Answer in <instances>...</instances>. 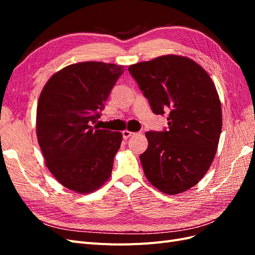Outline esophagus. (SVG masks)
Returning <instances> with one entry per match:
<instances>
[{"mask_svg": "<svg viewBox=\"0 0 255 255\" xmlns=\"http://www.w3.org/2000/svg\"><path fill=\"white\" fill-rule=\"evenodd\" d=\"M134 134H135L134 132H129V130H128V129L123 130V132H122V136H123V138H125V139H128V137H130V136L134 135Z\"/></svg>", "mask_w": 255, "mask_h": 255, "instance_id": "34e87169", "label": "esophagus"}]
</instances>
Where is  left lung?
I'll list each match as a JSON object with an SVG mask.
<instances>
[{
  "label": "left lung",
  "instance_id": "obj_1",
  "mask_svg": "<svg viewBox=\"0 0 255 255\" xmlns=\"http://www.w3.org/2000/svg\"><path fill=\"white\" fill-rule=\"evenodd\" d=\"M156 115L168 128L150 130L140 154L149 182L168 195L195 186L212 165L222 128L220 100L204 69L190 58L165 55L128 67Z\"/></svg>",
  "mask_w": 255,
  "mask_h": 255
}]
</instances>
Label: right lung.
I'll use <instances>...</instances> for the list:
<instances>
[{"instance_id":"add662e5","label":"right lung","mask_w":255,"mask_h":255,"mask_svg":"<svg viewBox=\"0 0 255 255\" xmlns=\"http://www.w3.org/2000/svg\"><path fill=\"white\" fill-rule=\"evenodd\" d=\"M125 66L86 61L47 82L37 106V137L45 164L68 189L88 194L110 179L122 134L95 125Z\"/></svg>"}]
</instances>
